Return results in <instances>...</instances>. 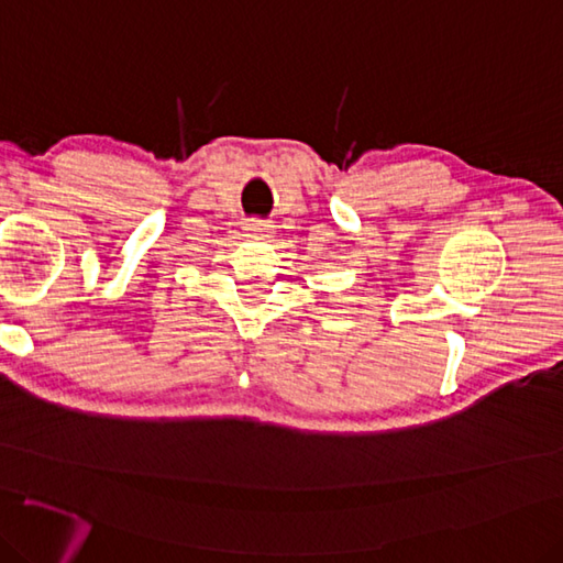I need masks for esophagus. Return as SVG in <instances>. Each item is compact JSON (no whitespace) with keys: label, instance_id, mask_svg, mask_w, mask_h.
Masks as SVG:
<instances>
[{"label":"esophagus","instance_id":"obj_1","mask_svg":"<svg viewBox=\"0 0 563 563\" xmlns=\"http://www.w3.org/2000/svg\"><path fill=\"white\" fill-rule=\"evenodd\" d=\"M247 231H252L256 235H266L271 231V223H266L262 219H252V221H247Z\"/></svg>","mask_w":563,"mask_h":563}]
</instances>
